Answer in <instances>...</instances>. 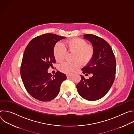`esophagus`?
Here are the masks:
<instances>
[{
    "label": "esophagus",
    "instance_id": "1",
    "mask_svg": "<svg viewBox=\"0 0 134 134\" xmlns=\"http://www.w3.org/2000/svg\"><path fill=\"white\" fill-rule=\"evenodd\" d=\"M71 77H72V76H71V75H67V79H69V78H71Z\"/></svg>",
    "mask_w": 134,
    "mask_h": 134
}]
</instances>
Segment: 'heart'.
Returning <instances> with one entry per match:
<instances>
[{"mask_svg":"<svg viewBox=\"0 0 134 134\" xmlns=\"http://www.w3.org/2000/svg\"><path fill=\"white\" fill-rule=\"evenodd\" d=\"M68 52H74L72 62H64L59 65L60 71L67 74H72L77 70L82 64L86 65L92 59L94 54V48L91 44L80 38H72L66 40L63 45L57 43L53 47V54L57 62H62L66 53Z\"/></svg>","mask_w":134,"mask_h":134,"instance_id":"obj_1","label":"heart"}]
</instances>
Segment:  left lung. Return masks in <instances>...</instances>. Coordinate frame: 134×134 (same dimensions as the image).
<instances>
[{"label": "left lung", "mask_w": 134, "mask_h": 134, "mask_svg": "<svg viewBox=\"0 0 134 134\" xmlns=\"http://www.w3.org/2000/svg\"><path fill=\"white\" fill-rule=\"evenodd\" d=\"M94 48L92 60L82 70L89 79L81 75V80L76 85L79 94L85 100L95 101L103 98L112 86L116 76V61L109 44L102 38L93 34L84 35Z\"/></svg>", "instance_id": "obj_1"}]
</instances>
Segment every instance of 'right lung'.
Segmentation results:
<instances>
[{
	"mask_svg": "<svg viewBox=\"0 0 134 134\" xmlns=\"http://www.w3.org/2000/svg\"><path fill=\"white\" fill-rule=\"evenodd\" d=\"M65 37L46 33L37 36L28 44L24 51L21 66L23 84L31 96L41 101H49L60 92L62 82L66 76L57 71L54 75L48 69L55 63L53 54L56 43Z\"/></svg>",
	"mask_w": 134,
	"mask_h": 134,
	"instance_id": "right-lung-1",
	"label": "right lung"
}]
</instances>
